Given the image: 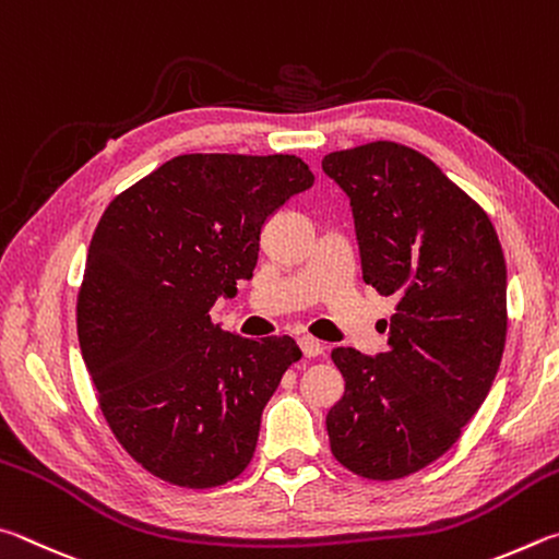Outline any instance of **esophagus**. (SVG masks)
<instances>
[{
	"mask_svg": "<svg viewBox=\"0 0 559 559\" xmlns=\"http://www.w3.org/2000/svg\"><path fill=\"white\" fill-rule=\"evenodd\" d=\"M299 348H301V354H305L307 358H317V356L324 354V346H321L319 341L311 338V336H301L299 338Z\"/></svg>",
	"mask_w": 559,
	"mask_h": 559,
	"instance_id": "1",
	"label": "esophagus"
}]
</instances>
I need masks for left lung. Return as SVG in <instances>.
Returning <instances> with one entry per match:
<instances>
[{
    "instance_id": "obj_1",
    "label": "left lung",
    "mask_w": 559,
    "mask_h": 559,
    "mask_svg": "<svg viewBox=\"0 0 559 559\" xmlns=\"http://www.w3.org/2000/svg\"><path fill=\"white\" fill-rule=\"evenodd\" d=\"M348 195L366 285L395 297L388 350H331L344 395L331 452L358 476L415 474L452 447L493 385L506 346V260L488 215L409 146L326 154Z\"/></svg>"
}]
</instances>
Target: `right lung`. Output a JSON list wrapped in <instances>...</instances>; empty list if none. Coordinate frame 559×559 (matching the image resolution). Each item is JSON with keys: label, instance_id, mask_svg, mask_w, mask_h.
I'll list each match as a JSON object with an SVG mask.
<instances>
[{"label": "right lung", "instance_id": "obj_1", "mask_svg": "<svg viewBox=\"0 0 559 559\" xmlns=\"http://www.w3.org/2000/svg\"><path fill=\"white\" fill-rule=\"evenodd\" d=\"M311 186L292 154H183L97 223L78 341L117 442L164 481L213 488L250 464L262 409L301 350L230 334L209 311L252 277L270 215Z\"/></svg>", "mask_w": 559, "mask_h": 559}]
</instances>
